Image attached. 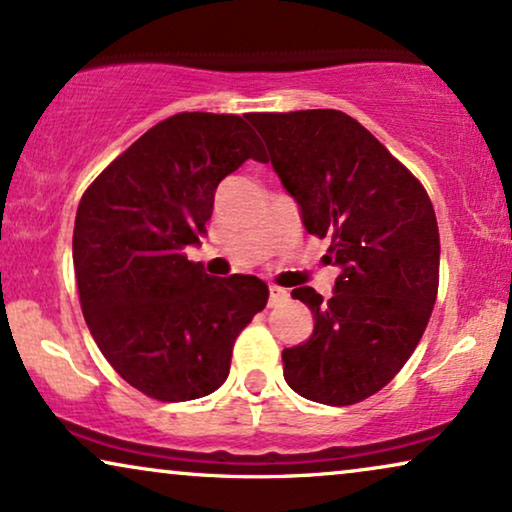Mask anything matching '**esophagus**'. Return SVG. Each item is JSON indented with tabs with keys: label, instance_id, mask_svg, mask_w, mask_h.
Segmentation results:
<instances>
[{
	"label": "esophagus",
	"instance_id": "1",
	"mask_svg": "<svg viewBox=\"0 0 512 512\" xmlns=\"http://www.w3.org/2000/svg\"><path fill=\"white\" fill-rule=\"evenodd\" d=\"M287 296H289L287 289L277 287V284H270V298H268L270 305H280L282 301H287Z\"/></svg>",
	"mask_w": 512,
	"mask_h": 512
}]
</instances>
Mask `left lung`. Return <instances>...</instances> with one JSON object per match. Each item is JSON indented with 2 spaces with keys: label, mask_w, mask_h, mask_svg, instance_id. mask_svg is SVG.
<instances>
[{
  "label": "left lung",
  "mask_w": 512,
  "mask_h": 512,
  "mask_svg": "<svg viewBox=\"0 0 512 512\" xmlns=\"http://www.w3.org/2000/svg\"><path fill=\"white\" fill-rule=\"evenodd\" d=\"M284 190L310 235L329 237V301L291 296L315 329L284 348V381L329 407L362 402L393 381L428 327L440 282V232L426 188L341 110L251 112Z\"/></svg>",
  "instance_id": "obj_1"
}]
</instances>
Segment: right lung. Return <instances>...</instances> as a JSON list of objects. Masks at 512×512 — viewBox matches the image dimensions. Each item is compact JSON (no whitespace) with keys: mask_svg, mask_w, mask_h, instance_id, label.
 I'll return each mask as SVG.
<instances>
[{"mask_svg":"<svg viewBox=\"0 0 512 512\" xmlns=\"http://www.w3.org/2000/svg\"><path fill=\"white\" fill-rule=\"evenodd\" d=\"M263 145L237 115L178 112L126 148L77 207L72 261L84 320L105 360L159 402L214 393L235 338L268 303L254 275L188 261L225 176Z\"/></svg>","mask_w":512,"mask_h":512,"instance_id":"right-lung-1","label":"right lung"}]
</instances>
